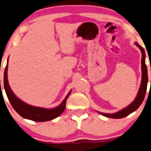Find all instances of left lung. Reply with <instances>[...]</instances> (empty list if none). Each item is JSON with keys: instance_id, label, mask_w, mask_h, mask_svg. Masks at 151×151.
Instances as JSON below:
<instances>
[{"instance_id": "obj_1", "label": "left lung", "mask_w": 151, "mask_h": 151, "mask_svg": "<svg viewBox=\"0 0 151 151\" xmlns=\"http://www.w3.org/2000/svg\"><path fill=\"white\" fill-rule=\"evenodd\" d=\"M134 44L140 49L141 53H142V59H141V64H142V81H141V85L140 87H139L138 93H137L135 99L132 101V103H131L129 106H127L126 108H124V109H122V110L116 112V113L105 114L98 111V113L101 114V115L108 117V118L121 119L127 116H128L129 114L134 112V111L137 110V109L139 107V106L142 104V101H143L144 98H145V93H146L147 90V81H148V78H147V66L146 64H145V53L143 47L140 46L137 42H135Z\"/></svg>"}]
</instances>
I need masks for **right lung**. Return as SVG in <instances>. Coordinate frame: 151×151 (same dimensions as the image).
I'll return each instance as SVG.
<instances>
[{"mask_svg":"<svg viewBox=\"0 0 151 151\" xmlns=\"http://www.w3.org/2000/svg\"><path fill=\"white\" fill-rule=\"evenodd\" d=\"M8 71V62L6 64L4 71V89L6 91V96H7L9 101H10L12 107L14 110L19 114L24 119H30L35 122H46L53 119L56 118L58 116L63 113V111L66 108V102L68 97L70 95L71 92L68 93L66 98L63 101V102L57 107L54 109H44L41 107H36V106H30V105L23 102L20 99H19L17 96L14 95L12 90H11L10 86L9 85L7 77Z\"/></svg>","mask_w":151,"mask_h":151,"instance_id":"1","label":"right lung"}]
</instances>
